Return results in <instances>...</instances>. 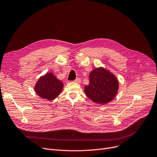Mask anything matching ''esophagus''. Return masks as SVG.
<instances>
[{"label": "esophagus", "mask_w": 157, "mask_h": 157, "mask_svg": "<svg viewBox=\"0 0 157 157\" xmlns=\"http://www.w3.org/2000/svg\"><path fill=\"white\" fill-rule=\"evenodd\" d=\"M74 82H75V83H81V79H80L79 78H77L76 79H75L74 80Z\"/></svg>", "instance_id": "1"}]
</instances>
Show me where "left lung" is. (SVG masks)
<instances>
[{"instance_id":"1","label":"left lung","mask_w":157,"mask_h":157,"mask_svg":"<svg viewBox=\"0 0 157 157\" xmlns=\"http://www.w3.org/2000/svg\"><path fill=\"white\" fill-rule=\"evenodd\" d=\"M118 81L115 75L103 67L96 68L89 75V84L85 86L89 98L98 104L112 101L118 90Z\"/></svg>"}]
</instances>
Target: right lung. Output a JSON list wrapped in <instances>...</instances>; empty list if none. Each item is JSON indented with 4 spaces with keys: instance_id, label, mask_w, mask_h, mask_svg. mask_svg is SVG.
Wrapping results in <instances>:
<instances>
[{
    "instance_id": "add662e5",
    "label": "right lung",
    "mask_w": 157,
    "mask_h": 157,
    "mask_svg": "<svg viewBox=\"0 0 157 157\" xmlns=\"http://www.w3.org/2000/svg\"><path fill=\"white\" fill-rule=\"evenodd\" d=\"M63 89V83L52 73H46L40 77L35 86V92L42 98L50 101L54 100Z\"/></svg>"
}]
</instances>
